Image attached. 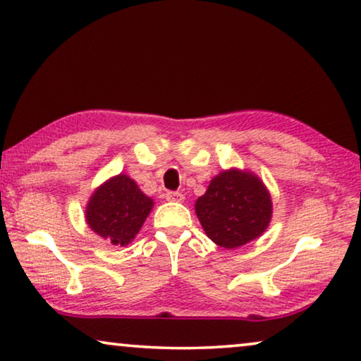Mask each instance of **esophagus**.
Returning <instances> with one entry per match:
<instances>
[{
  "mask_svg": "<svg viewBox=\"0 0 361 361\" xmlns=\"http://www.w3.org/2000/svg\"><path fill=\"white\" fill-rule=\"evenodd\" d=\"M165 197L169 201H171V202H181L183 200H185V196H183L181 192H178V191H169L165 195Z\"/></svg>",
  "mask_w": 361,
  "mask_h": 361,
  "instance_id": "34e87169",
  "label": "esophagus"
}]
</instances>
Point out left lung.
Listing matches in <instances>:
<instances>
[{"label":"left lung","mask_w":361,"mask_h":361,"mask_svg":"<svg viewBox=\"0 0 361 361\" xmlns=\"http://www.w3.org/2000/svg\"><path fill=\"white\" fill-rule=\"evenodd\" d=\"M206 235L216 245L237 248L268 229L273 216L271 195L250 170H222L195 202Z\"/></svg>","instance_id":"8db88e82"}]
</instances>
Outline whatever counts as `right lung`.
I'll return each mask as SVG.
<instances>
[{
    "label": "right lung",
    "mask_w": 361,
    "mask_h": 361,
    "mask_svg": "<svg viewBox=\"0 0 361 361\" xmlns=\"http://www.w3.org/2000/svg\"><path fill=\"white\" fill-rule=\"evenodd\" d=\"M152 207L154 200L144 195L130 176L119 173L93 191L86 202L85 219L101 238L126 247L139 233Z\"/></svg>",
    "instance_id": "1"
}]
</instances>
